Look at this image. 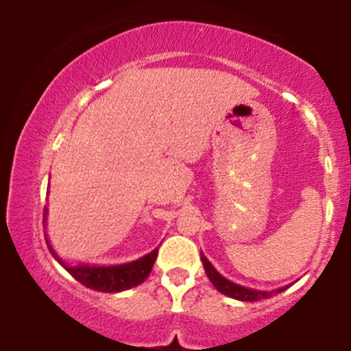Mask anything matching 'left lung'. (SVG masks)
Wrapping results in <instances>:
<instances>
[{"label":"left lung","mask_w":351,"mask_h":351,"mask_svg":"<svg viewBox=\"0 0 351 351\" xmlns=\"http://www.w3.org/2000/svg\"><path fill=\"white\" fill-rule=\"evenodd\" d=\"M201 261H203L204 271H206L208 279L213 282V285H215V287L221 293L231 297V299L243 300V302H257V300H263V299H271V297L276 295V293H280L289 289V285H285V287H280V289H276V291H254V289L243 287V285H237V284H234V282L228 280L226 277L221 276V274L217 272L215 267H213V264L209 263L206 257H204L203 252H201Z\"/></svg>","instance_id":"obj_1"}]
</instances>
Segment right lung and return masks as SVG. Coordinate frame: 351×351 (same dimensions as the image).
Instances as JSON below:
<instances>
[{
    "instance_id": "1",
    "label": "right lung",
    "mask_w": 351,
    "mask_h": 351,
    "mask_svg": "<svg viewBox=\"0 0 351 351\" xmlns=\"http://www.w3.org/2000/svg\"><path fill=\"white\" fill-rule=\"evenodd\" d=\"M44 221H46V213H44ZM46 243L49 244V241L46 239ZM49 251L56 257V261L75 280L86 285V287L92 289V291L99 292H122L127 291V289L135 287V285H140L150 276L153 264H155L156 256H158V249H153L150 254L143 256L142 259L134 261V263L107 265V267H102V265H74V267H71V265L62 263V259L54 252L51 244Z\"/></svg>"
}]
</instances>
